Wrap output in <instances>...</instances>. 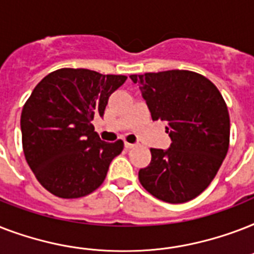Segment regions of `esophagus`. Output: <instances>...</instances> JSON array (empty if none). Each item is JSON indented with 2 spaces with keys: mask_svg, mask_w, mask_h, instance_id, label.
<instances>
[{
  "mask_svg": "<svg viewBox=\"0 0 254 254\" xmlns=\"http://www.w3.org/2000/svg\"><path fill=\"white\" fill-rule=\"evenodd\" d=\"M125 147H127V149H133V147H135V145H134V143L125 142Z\"/></svg>",
  "mask_w": 254,
  "mask_h": 254,
  "instance_id": "1",
  "label": "esophagus"
}]
</instances>
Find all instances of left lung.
<instances>
[{
    "mask_svg": "<svg viewBox=\"0 0 254 254\" xmlns=\"http://www.w3.org/2000/svg\"><path fill=\"white\" fill-rule=\"evenodd\" d=\"M139 85L151 119L166 121L167 150L150 149L138 179L147 192L167 203H186L216 177L229 147V113L212 81L200 73L171 69L130 75Z\"/></svg>",
    "mask_w": 254,
    "mask_h": 254,
    "instance_id": "left-lung-1",
    "label": "left lung"
}]
</instances>
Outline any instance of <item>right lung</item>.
I'll return each mask as SVG.
<instances>
[{
    "mask_svg": "<svg viewBox=\"0 0 254 254\" xmlns=\"http://www.w3.org/2000/svg\"><path fill=\"white\" fill-rule=\"evenodd\" d=\"M125 80L124 75L61 68L34 88L22 109V147L26 162L49 192L75 199L103 185L124 142L101 141L92 120L103 117L109 96Z\"/></svg>",
    "mask_w": 254,
    "mask_h": 254,
    "instance_id": "right-lung-1",
    "label": "right lung"
}]
</instances>
